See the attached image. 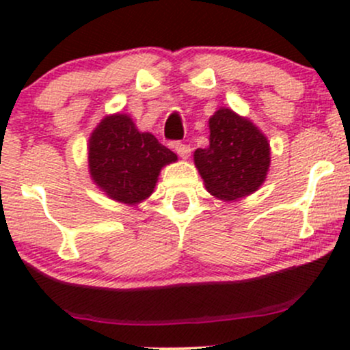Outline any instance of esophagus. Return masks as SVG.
I'll return each instance as SVG.
<instances>
[{"label": "esophagus", "instance_id": "34e87169", "mask_svg": "<svg viewBox=\"0 0 350 350\" xmlns=\"http://www.w3.org/2000/svg\"><path fill=\"white\" fill-rule=\"evenodd\" d=\"M174 150L180 156V158H184V159L189 158V154H191V146H189V144L180 143V142L174 143Z\"/></svg>", "mask_w": 350, "mask_h": 350}]
</instances>
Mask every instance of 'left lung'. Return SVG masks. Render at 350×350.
<instances>
[{
	"instance_id": "1",
	"label": "left lung",
	"mask_w": 350,
	"mask_h": 350,
	"mask_svg": "<svg viewBox=\"0 0 350 350\" xmlns=\"http://www.w3.org/2000/svg\"><path fill=\"white\" fill-rule=\"evenodd\" d=\"M208 146L194 152L207 191L224 200L255 192L270 167V143L265 135L230 108L217 110L208 120Z\"/></svg>"
}]
</instances>
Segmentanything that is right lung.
Returning a JSON list of instances; mask_svg holds the SVG:
<instances>
[{
    "instance_id": "obj_1",
    "label": "right lung",
    "mask_w": 350,
    "mask_h": 350,
    "mask_svg": "<svg viewBox=\"0 0 350 350\" xmlns=\"http://www.w3.org/2000/svg\"><path fill=\"white\" fill-rule=\"evenodd\" d=\"M178 156L151 133H139L126 115L107 116L88 142V170L111 199L136 204L156 186L163 166Z\"/></svg>"
}]
</instances>
